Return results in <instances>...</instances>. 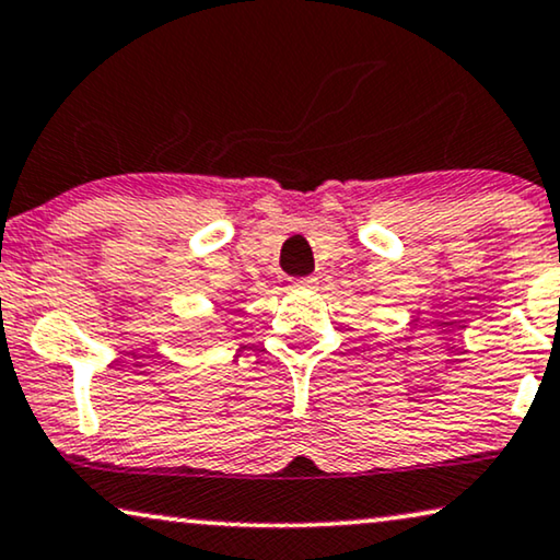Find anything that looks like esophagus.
I'll list each match as a JSON object with an SVG mask.
<instances>
[{"mask_svg":"<svg viewBox=\"0 0 560 560\" xmlns=\"http://www.w3.org/2000/svg\"><path fill=\"white\" fill-rule=\"evenodd\" d=\"M291 287H294V289H317V279H314V277L294 279V281H291Z\"/></svg>","mask_w":560,"mask_h":560,"instance_id":"esophagus-1","label":"esophagus"}]
</instances>
